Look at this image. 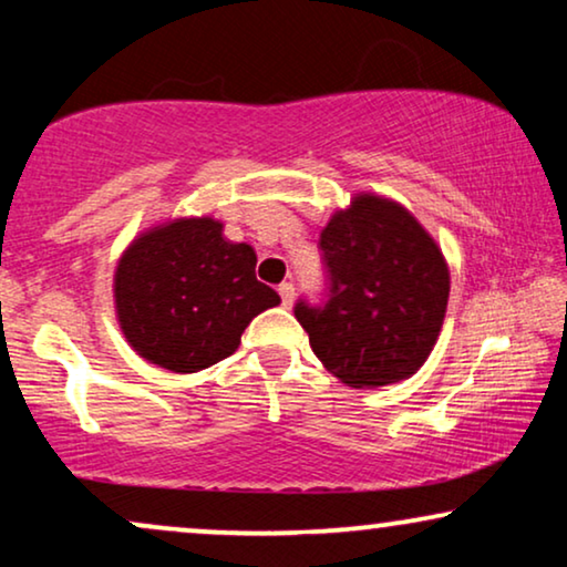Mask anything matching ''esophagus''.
I'll list each match as a JSON object with an SVG mask.
<instances>
[{
    "label": "esophagus",
    "mask_w": 567,
    "mask_h": 567,
    "mask_svg": "<svg viewBox=\"0 0 567 567\" xmlns=\"http://www.w3.org/2000/svg\"><path fill=\"white\" fill-rule=\"evenodd\" d=\"M278 293H281V305L289 309L293 305V284H289V281L281 284L278 286Z\"/></svg>",
    "instance_id": "obj_1"
}]
</instances>
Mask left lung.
Segmentation results:
<instances>
[{"mask_svg": "<svg viewBox=\"0 0 567 567\" xmlns=\"http://www.w3.org/2000/svg\"><path fill=\"white\" fill-rule=\"evenodd\" d=\"M328 291L299 299L293 317L317 359L351 386L415 374L446 315L444 255L405 208L359 196L320 235Z\"/></svg>", "mask_w": 567, "mask_h": 567, "instance_id": "obj_1", "label": "left lung"}]
</instances>
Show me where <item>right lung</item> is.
<instances>
[{
  "mask_svg": "<svg viewBox=\"0 0 567 567\" xmlns=\"http://www.w3.org/2000/svg\"><path fill=\"white\" fill-rule=\"evenodd\" d=\"M255 250L227 243L214 219L146 231L115 270L123 336L138 355L190 374L235 353L255 315L281 297L255 278Z\"/></svg>",
  "mask_w": 567,
  "mask_h": 567,
  "instance_id": "obj_1",
  "label": "right lung"
}]
</instances>
